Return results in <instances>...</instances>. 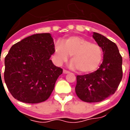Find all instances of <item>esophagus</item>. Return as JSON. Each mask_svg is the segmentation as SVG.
I'll list each match as a JSON object with an SVG mask.
<instances>
[{
	"label": "esophagus",
	"instance_id": "esophagus-1",
	"mask_svg": "<svg viewBox=\"0 0 130 130\" xmlns=\"http://www.w3.org/2000/svg\"><path fill=\"white\" fill-rule=\"evenodd\" d=\"M63 73H64V74H67V73H69V71H67V70H65V69H64V70L63 71Z\"/></svg>",
	"mask_w": 130,
	"mask_h": 130
}]
</instances>
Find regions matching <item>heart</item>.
Instances as JSON below:
<instances>
[{
  "label": "heart",
  "mask_w": 130,
  "mask_h": 130,
  "mask_svg": "<svg viewBox=\"0 0 130 130\" xmlns=\"http://www.w3.org/2000/svg\"><path fill=\"white\" fill-rule=\"evenodd\" d=\"M70 56L71 68L77 69L81 73H90L99 67L103 58V51L99 44L77 36L65 38L62 43L55 42L53 59L56 65H61Z\"/></svg>",
  "instance_id": "obj_1"
}]
</instances>
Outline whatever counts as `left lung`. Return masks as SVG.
<instances>
[{"instance_id": "left-lung-1", "label": "left lung", "mask_w": 130, "mask_h": 130, "mask_svg": "<svg viewBox=\"0 0 130 130\" xmlns=\"http://www.w3.org/2000/svg\"><path fill=\"white\" fill-rule=\"evenodd\" d=\"M92 37L103 50V63L94 72L77 75L75 88L77 96L87 103L101 102L113 94L123 76L122 57L117 45L96 32Z\"/></svg>"}]
</instances>
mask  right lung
Segmentation results:
<instances>
[{
  "label": "right lung",
  "instance_id": "obj_1",
  "mask_svg": "<svg viewBox=\"0 0 130 130\" xmlns=\"http://www.w3.org/2000/svg\"><path fill=\"white\" fill-rule=\"evenodd\" d=\"M54 46L49 33L34 34L12 46L5 59L4 79L15 99L38 103L51 96L63 73L50 59Z\"/></svg>",
  "mask_w": 130,
  "mask_h": 130
}]
</instances>
